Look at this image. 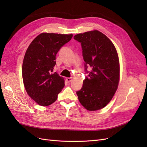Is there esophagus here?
Instances as JSON below:
<instances>
[{"label": "esophagus", "instance_id": "esophagus-1", "mask_svg": "<svg viewBox=\"0 0 147 147\" xmlns=\"http://www.w3.org/2000/svg\"><path fill=\"white\" fill-rule=\"evenodd\" d=\"M66 81L68 83H70L72 81V78H69V77H67V78H66Z\"/></svg>", "mask_w": 147, "mask_h": 147}]
</instances>
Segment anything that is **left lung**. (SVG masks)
<instances>
[{
    "mask_svg": "<svg viewBox=\"0 0 147 147\" xmlns=\"http://www.w3.org/2000/svg\"><path fill=\"white\" fill-rule=\"evenodd\" d=\"M74 39L81 43L86 70H92L77 92L80 104L89 111L103 109L118 89L120 67L118 53L112 42L97 30L78 34Z\"/></svg>",
    "mask_w": 147,
    "mask_h": 147,
    "instance_id": "1",
    "label": "left lung"
}]
</instances>
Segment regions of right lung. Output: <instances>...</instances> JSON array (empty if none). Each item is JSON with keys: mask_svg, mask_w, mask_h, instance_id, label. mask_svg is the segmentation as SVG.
<instances>
[{"mask_svg": "<svg viewBox=\"0 0 147 147\" xmlns=\"http://www.w3.org/2000/svg\"><path fill=\"white\" fill-rule=\"evenodd\" d=\"M72 34L43 32L28 47L24 57L22 76L25 90L31 99L41 106L55 102L64 86V78L52 74L56 55Z\"/></svg>", "mask_w": 147, "mask_h": 147, "instance_id": "obj_1", "label": "right lung"}]
</instances>
